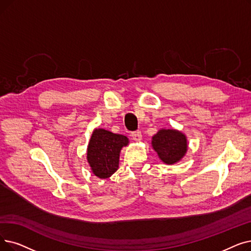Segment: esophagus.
<instances>
[{"instance_id": "obj_1", "label": "esophagus", "mask_w": 251, "mask_h": 251, "mask_svg": "<svg viewBox=\"0 0 251 251\" xmlns=\"http://www.w3.org/2000/svg\"><path fill=\"white\" fill-rule=\"evenodd\" d=\"M130 136H131L132 140H134V141H140L141 138H143V135H141L140 131H134L131 133V135Z\"/></svg>"}]
</instances>
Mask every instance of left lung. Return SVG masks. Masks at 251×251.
<instances>
[{
  "label": "left lung",
  "mask_w": 251,
  "mask_h": 251,
  "mask_svg": "<svg viewBox=\"0 0 251 251\" xmlns=\"http://www.w3.org/2000/svg\"><path fill=\"white\" fill-rule=\"evenodd\" d=\"M151 148L160 160L167 165L179 162L188 151V139L176 129L162 128L151 137Z\"/></svg>",
  "instance_id": "left-lung-1"
}]
</instances>
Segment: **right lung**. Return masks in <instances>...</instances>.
<instances>
[{
	"instance_id": "obj_1",
	"label": "right lung",
	"mask_w": 251,
	"mask_h": 251,
	"mask_svg": "<svg viewBox=\"0 0 251 251\" xmlns=\"http://www.w3.org/2000/svg\"><path fill=\"white\" fill-rule=\"evenodd\" d=\"M129 145L127 136L95 128L87 147V162L95 176L111 177L119 168L120 151Z\"/></svg>"
}]
</instances>
